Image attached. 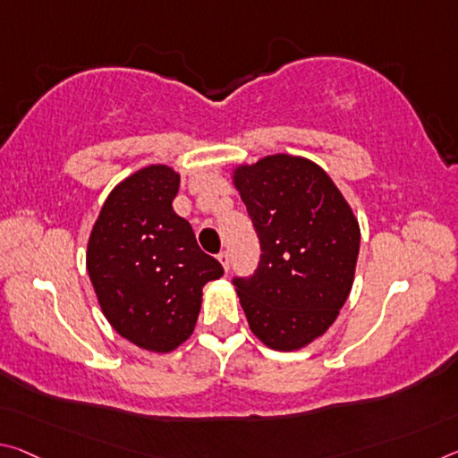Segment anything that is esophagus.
I'll return each instance as SVG.
<instances>
[{"mask_svg":"<svg viewBox=\"0 0 458 458\" xmlns=\"http://www.w3.org/2000/svg\"><path fill=\"white\" fill-rule=\"evenodd\" d=\"M217 260H220V263H222L224 271H228V268H230V255H228V250H222L220 255H217Z\"/></svg>","mask_w":458,"mask_h":458,"instance_id":"obj_1","label":"esophagus"}]
</instances>
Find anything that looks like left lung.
Listing matches in <instances>:
<instances>
[{
  "label": "left lung",
  "mask_w": 458,
  "mask_h": 458,
  "mask_svg": "<svg viewBox=\"0 0 458 458\" xmlns=\"http://www.w3.org/2000/svg\"><path fill=\"white\" fill-rule=\"evenodd\" d=\"M260 241L255 275L234 277L255 336L273 351H300L338 318L354 281L360 228L322 166L268 155L232 173Z\"/></svg>",
  "instance_id": "obj_1"
}]
</instances>
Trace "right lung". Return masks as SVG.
<instances>
[{
  "instance_id": "1",
  "label": "right lung",
  "mask_w": 458,
  "mask_h": 458,
  "mask_svg": "<svg viewBox=\"0 0 458 458\" xmlns=\"http://www.w3.org/2000/svg\"><path fill=\"white\" fill-rule=\"evenodd\" d=\"M177 191L171 166L132 173L107 195L87 242L101 311L122 338L150 352H171L191 336L203 285L224 275L173 209Z\"/></svg>"
}]
</instances>
